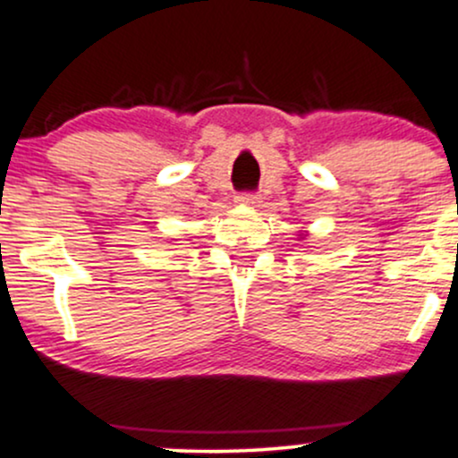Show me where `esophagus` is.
<instances>
[{
  "label": "esophagus",
  "instance_id": "esophagus-1",
  "mask_svg": "<svg viewBox=\"0 0 458 458\" xmlns=\"http://www.w3.org/2000/svg\"><path fill=\"white\" fill-rule=\"evenodd\" d=\"M237 204L256 206V204H259V195H254V193H239L237 195Z\"/></svg>",
  "mask_w": 458,
  "mask_h": 458
}]
</instances>
